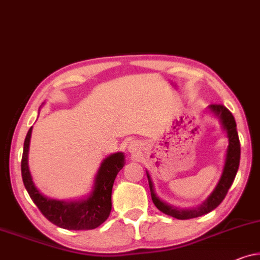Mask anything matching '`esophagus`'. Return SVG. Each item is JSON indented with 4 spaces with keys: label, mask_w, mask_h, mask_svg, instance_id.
<instances>
[{
    "label": "esophagus",
    "mask_w": 260,
    "mask_h": 260,
    "mask_svg": "<svg viewBox=\"0 0 260 260\" xmlns=\"http://www.w3.org/2000/svg\"><path fill=\"white\" fill-rule=\"evenodd\" d=\"M128 151L133 154H137V153L140 152V144L138 141H132L128 145Z\"/></svg>",
    "instance_id": "1"
}]
</instances>
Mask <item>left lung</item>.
<instances>
[{
	"mask_svg": "<svg viewBox=\"0 0 260 260\" xmlns=\"http://www.w3.org/2000/svg\"><path fill=\"white\" fill-rule=\"evenodd\" d=\"M208 109L220 120L222 129H224L226 132V134H228L229 146L228 151H226V158L224 168H222L221 177L219 179L218 184L213 189V192L208 196V198L205 200L200 206L191 208V210H180V208L171 206V205H168L167 203L162 202V200L156 196L151 175H149L148 172L146 171V174H147L148 178L149 189H151V197L156 208L161 211L162 213L171 215V217L173 218L180 219V220L200 217V215L207 214L208 212L217 208L222 200H224L226 194H228L229 188L231 187L233 180H235L236 178L237 172H238L240 161V142L238 132H237L236 120L233 118L232 113L222 105L212 104L208 106Z\"/></svg>",
	"mask_w": 260,
	"mask_h": 260,
	"instance_id": "8db88e82",
	"label": "left lung"
}]
</instances>
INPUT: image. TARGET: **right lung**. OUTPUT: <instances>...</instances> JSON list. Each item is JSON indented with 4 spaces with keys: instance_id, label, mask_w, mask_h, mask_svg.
I'll list each match as a JSON object with an SVG mask.
<instances>
[{
    "instance_id": "obj_1",
    "label": "right lung",
    "mask_w": 260,
    "mask_h": 260,
    "mask_svg": "<svg viewBox=\"0 0 260 260\" xmlns=\"http://www.w3.org/2000/svg\"><path fill=\"white\" fill-rule=\"evenodd\" d=\"M30 127L24 139L21 172L24 187L41 213L50 222L66 230H93L100 226L109 217L112 210V188L116 175L125 166V154L121 152L107 156L99 168L90 194L75 202L50 199L43 196L32 181L28 166Z\"/></svg>"
}]
</instances>
